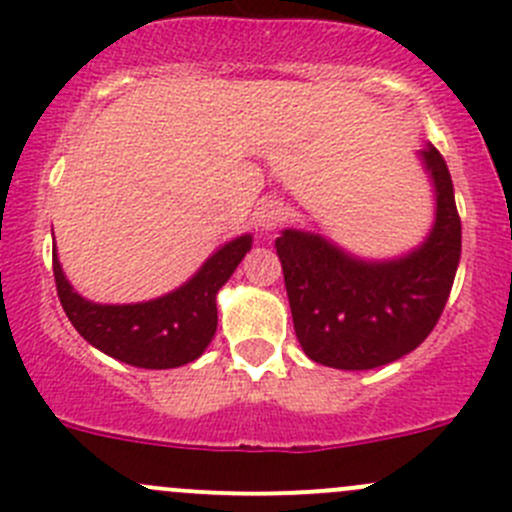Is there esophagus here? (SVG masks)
Instances as JSON below:
<instances>
[{"label": "esophagus", "mask_w": 512, "mask_h": 512, "mask_svg": "<svg viewBox=\"0 0 512 512\" xmlns=\"http://www.w3.org/2000/svg\"><path fill=\"white\" fill-rule=\"evenodd\" d=\"M287 205L282 200H262L255 210V220L262 230H275V227L285 225L287 220Z\"/></svg>", "instance_id": "34e87169"}]
</instances>
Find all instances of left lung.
Here are the masks:
<instances>
[{
  "instance_id": "obj_1",
  "label": "left lung",
  "mask_w": 512,
  "mask_h": 512,
  "mask_svg": "<svg viewBox=\"0 0 512 512\" xmlns=\"http://www.w3.org/2000/svg\"><path fill=\"white\" fill-rule=\"evenodd\" d=\"M438 217L423 247L393 262H362L310 232L275 240L297 340L310 360L372 370L413 352L438 325L460 262L453 180L433 145L423 152Z\"/></svg>"
}]
</instances>
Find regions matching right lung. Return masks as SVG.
I'll return each mask as SVG.
<instances>
[{
  "instance_id": "add662e5",
  "label": "right lung",
  "mask_w": 512,
  "mask_h": 512,
  "mask_svg": "<svg viewBox=\"0 0 512 512\" xmlns=\"http://www.w3.org/2000/svg\"><path fill=\"white\" fill-rule=\"evenodd\" d=\"M250 247V235L227 242L180 290L137 305H94L79 297L59 267L57 252H52V270L59 302L89 345L127 365L167 370L197 360L210 345L217 330V290Z\"/></svg>"
}]
</instances>
